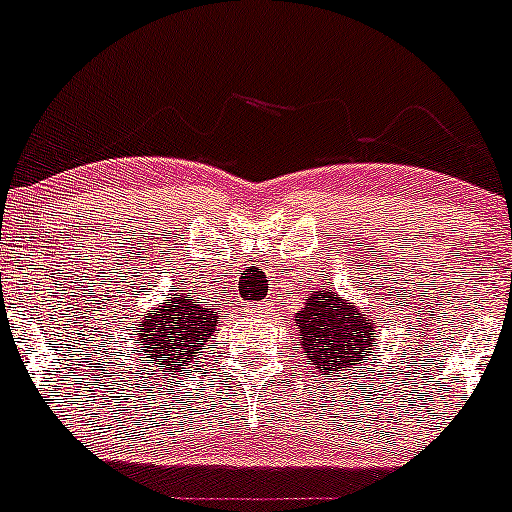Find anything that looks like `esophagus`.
<instances>
[{
    "label": "esophagus",
    "instance_id": "1",
    "mask_svg": "<svg viewBox=\"0 0 512 512\" xmlns=\"http://www.w3.org/2000/svg\"><path fill=\"white\" fill-rule=\"evenodd\" d=\"M247 314H265V304H245Z\"/></svg>",
    "mask_w": 512,
    "mask_h": 512
}]
</instances>
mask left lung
<instances>
[{"instance_id": "8db88e82", "label": "left lung", "mask_w": 512, "mask_h": 512, "mask_svg": "<svg viewBox=\"0 0 512 512\" xmlns=\"http://www.w3.org/2000/svg\"><path fill=\"white\" fill-rule=\"evenodd\" d=\"M379 319V317H376ZM299 349L307 354L319 374H347L364 364L376 347L374 317L361 312L332 287L317 289L294 314Z\"/></svg>"}]
</instances>
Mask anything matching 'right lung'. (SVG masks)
Segmentation results:
<instances>
[{"mask_svg": "<svg viewBox=\"0 0 512 512\" xmlns=\"http://www.w3.org/2000/svg\"><path fill=\"white\" fill-rule=\"evenodd\" d=\"M218 322V312L200 304L193 289H173L136 324L133 354L143 352L141 359L163 366L160 371H188L218 332Z\"/></svg>", "mask_w": 512, "mask_h": 512, "instance_id": "1", "label": "right lung"}]
</instances>
